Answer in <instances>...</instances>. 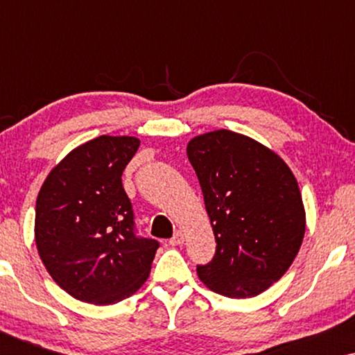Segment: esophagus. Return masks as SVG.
Wrapping results in <instances>:
<instances>
[{
    "label": "esophagus",
    "instance_id": "1",
    "mask_svg": "<svg viewBox=\"0 0 355 355\" xmlns=\"http://www.w3.org/2000/svg\"><path fill=\"white\" fill-rule=\"evenodd\" d=\"M169 244H171V245H181V244H184L182 231H178L176 234H174L171 239H169Z\"/></svg>",
    "mask_w": 355,
    "mask_h": 355
}]
</instances>
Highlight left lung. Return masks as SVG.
<instances>
[{"label": "left lung", "mask_w": 355, "mask_h": 355, "mask_svg": "<svg viewBox=\"0 0 355 355\" xmlns=\"http://www.w3.org/2000/svg\"><path fill=\"white\" fill-rule=\"evenodd\" d=\"M189 162L200 182L216 252L197 275L231 299L255 297L297 255L305 210L297 179L273 150L227 129L193 137Z\"/></svg>", "instance_id": "left-lung-1"}]
</instances>
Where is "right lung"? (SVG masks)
<instances>
[{"mask_svg":"<svg viewBox=\"0 0 355 355\" xmlns=\"http://www.w3.org/2000/svg\"><path fill=\"white\" fill-rule=\"evenodd\" d=\"M139 145L130 135L92 139L67 153L38 192V255L55 283L82 302H121L150 275L159 244L135 236L121 181Z\"/></svg>","mask_w":355,"mask_h":355,"instance_id":"add662e5","label":"right lung"}]
</instances>
